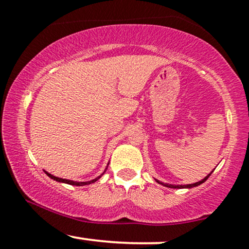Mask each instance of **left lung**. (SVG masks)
<instances>
[{
  "label": "left lung",
  "instance_id": "1",
  "mask_svg": "<svg viewBox=\"0 0 249 249\" xmlns=\"http://www.w3.org/2000/svg\"><path fill=\"white\" fill-rule=\"evenodd\" d=\"M211 174H212V172H211L210 174H208V176L205 177V178L202 179V180H200V181H198V182H194V184H188V185H171V184H164V182L159 181V180H157V179H156V181L158 182V184H161V185H164V186L170 187V188H192V187L199 186V185H201L202 182L206 181V180L208 179V177H210Z\"/></svg>",
  "mask_w": 249,
  "mask_h": 249
}]
</instances>
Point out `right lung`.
Returning a JSON list of instances; mask_svg holds the SVG:
<instances>
[{
	"instance_id": "add662e5",
	"label": "right lung",
	"mask_w": 249,
	"mask_h": 249,
	"mask_svg": "<svg viewBox=\"0 0 249 249\" xmlns=\"http://www.w3.org/2000/svg\"><path fill=\"white\" fill-rule=\"evenodd\" d=\"M107 168H105V171H107ZM105 171L101 174V176L97 177V178H95V179L90 180V181H73V180H68V179H62V178H58V177H55V176H53V174L48 173L47 171H44V172H45V174H47L48 177H49V178L53 179V180H56V181H58V182H64V184L73 185V186H84V185H90V184H92V182H96L97 180H98L99 178H101V177L103 176V174L105 173Z\"/></svg>"
}]
</instances>
